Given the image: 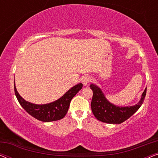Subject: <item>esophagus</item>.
I'll return each mask as SVG.
<instances>
[{
  "mask_svg": "<svg viewBox=\"0 0 158 158\" xmlns=\"http://www.w3.org/2000/svg\"><path fill=\"white\" fill-rule=\"evenodd\" d=\"M91 81H92L91 77L89 76V75H85V76H84L83 77L82 83H83L84 85H87L90 83V82H91Z\"/></svg>",
  "mask_w": 158,
  "mask_h": 158,
  "instance_id": "1",
  "label": "esophagus"
}]
</instances>
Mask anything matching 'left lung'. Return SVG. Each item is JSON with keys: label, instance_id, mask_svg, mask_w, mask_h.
Masks as SVG:
<instances>
[{"label": "left lung", "instance_id": "obj_1", "mask_svg": "<svg viewBox=\"0 0 158 158\" xmlns=\"http://www.w3.org/2000/svg\"><path fill=\"white\" fill-rule=\"evenodd\" d=\"M90 88L93 90L91 101L93 114L97 119L107 124H121L131 117L143 103L147 92L146 88L137 104L131 106L120 107L110 103L98 86L90 84Z\"/></svg>", "mask_w": 158, "mask_h": 158}]
</instances>
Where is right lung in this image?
Masks as SVG:
<instances>
[{
  "label": "right lung",
  "mask_w": 158,
  "mask_h": 158,
  "mask_svg": "<svg viewBox=\"0 0 158 158\" xmlns=\"http://www.w3.org/2000/svg\"><path fill=\"white\" fill-rule=\"evenodd\" d=\"M83 84L78 83L66 92L61 98L47 104H34L25 101L17 91L14 83V91L17 99L23 109L36 119L44 122L62 119L66 115L70 101L77 93L81 90Z\"/></svg>",
  "instance_id": "1"
}]
</instances>
